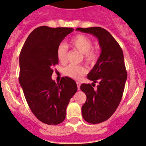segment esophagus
Masks as SVG:
<instances>
[{
	"instance_id": "obj_1",
	"label": "esophagus",
	"mask_w": 146,
	"mask_h": 146,
	"mask_svg": "<svg viewBox=\"0 0 146 146\" xmlns=\"http://www.w3.org/2000/svg\"><path fill=\"white\" fill-rule=\"evenodd\" d=\"M77 86H78V90H80V86H81L80 82H77Z\"/></svg>"
}]
</instances>
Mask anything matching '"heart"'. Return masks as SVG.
Wrapping results in <instances>:
<instances>
[{
	"instance_id": "1",
	"label": "heart",
	"mask_w": 146,
	"mask_h": 146,
	"mask_svg": "<svg viewBox=\"0 0 146 146\" xmlns=\"http://www.w3.org/2000/svg\"><path fill=\"white\" fill-rule=\"evenodd\" d=\"M70 43L74 48L84 54V59L87 62H94L96 60L97 53L94 49H92V41L87 36L84 35H76L71 40ZM66 54L67 47L65 45L60 44L57 48V57L60 62L64 64L66 62ZM86 72V70L84 66L73 64H69L63 70L64 75L74 80H80Z\"/></svg>"
}]
</instances>
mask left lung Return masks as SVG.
Listing matches in <instances>:
<instances>
[{
	"mask_svg": "<svg viewBox=\"0 0 146 146\" xmlns=\"http://www.w3.org/2000/svg\"><path fill=\"white\" fill-rule=\"evenodd\" d=\"M76 31L93 35L99 40L101 53L92 69L87 75L96 89L90 84H82V91L86 101L82 107L84 119L91 124H98L110 118L122 99L127 73L122 48L108 31L101 27L78 28Z\"/></svg>",
	"mask_w": 146,
	"mask_h": 146,
	"instance_id": "left-lung-1",
	"label": "left lung"
}]
</instances>
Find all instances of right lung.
Returning <instances> with one entry per match:
<instances>
[{"label": "right lung", "mask_w": 146, "mask_h": 146, "mask_svg": "<svg viewBox=\"0 0 146 146\" xmlns=\"http://www.w3.org/2000/svg\"><path fill=\"white\" fill-rule=\"evenodd\" d=\"M73 31L39 26L29 35L20 52L19 82L26 100L36 118L49 125L64 120L70 99L78 90L73 79L62 78L57 84L52 79L58 64V47Z\"/></svg>", "instance_id": "right-lung-1"}]
</instances>
